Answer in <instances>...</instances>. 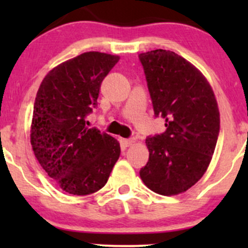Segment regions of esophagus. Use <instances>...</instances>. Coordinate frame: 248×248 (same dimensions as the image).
<instances>
[{"label":"esophagus","mask_w":248,"mask_h":248,"mask_svg":"<svg viewBox=\"0 0 248 248\" xmlns=\"http://www.w3.org/2000/svg\"><path fill=\"white\" fill-rule=\"evenodd\" d=\"M121 142H122V145H124V146H129V145H132L134 142V139L133 138H129V139H122L121 140Z\"/></svg>","instance_id":"obj_1"}]
</instances>
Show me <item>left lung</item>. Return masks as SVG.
<instances>
[{"instance_id": "8db88e82", "label": "left lung", "mask_w": 248, "mask_h": 248, "mask_svg": "<svg viewBox=\"0 0 248 248\" xmlns=\"http://www.w3.org/2000/svg\"><path fill=\"white\" fill-rule=\"evenodd\" d=\"M155 117H163L166 131L145 140L149 161L140 169L142 182L162 196L191 188L206 171L219 134V111L204 76L174 51L142 52Z\"/></svg>"}]
</instances>
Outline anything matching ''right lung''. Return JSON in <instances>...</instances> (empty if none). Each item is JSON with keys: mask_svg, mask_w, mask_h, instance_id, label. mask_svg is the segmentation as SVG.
<instances>
[{"mask_svg": "<svg viewBox=\"0 0 248 248\" xmlns=\"http://www.w3.org/2000/svg\"><path fill=\"white\" fill-rule=\"evenodd\" d=\"M120 57L84 52L55 67L37 92L31 126L34 156L64 192L86 196L107 184L120 144L86 117L97 107L103 79Z\"/></svg>", "mask_w": 248, "mask_h": 248, "instance_id": "1", "label": "right lung"}]
</instances>
